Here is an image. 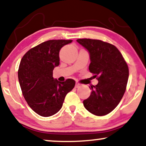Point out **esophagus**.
<instances>
[{"mask_svg":"<svg viewBox=\"0 0 146 146\" xmlns=\"http://www.w3.org/2000/svg\"><path fill=\"white\" fill-rule=\"evenodd\" d=\"M81 86V84H80L79 83H77V82H76L75 83V88H79Z\"/></svg>","mask_w":146,"mask_h":146,"instance_id":"1","label":"esophagus"}]
</instances>
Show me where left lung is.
Masks as SVG:
<instances>
[{
    "instance_id": "obj_1",
    "label": "left lung",
    "mask_w": 146,
    "mask_h": 146,
    "mask_svg": "<svg viewBox=\"0 0 146 146\" xmlns=\"http://www.w3.org/2000/svg\"><path fill=\"white\" fill-rule=\"evenodd\" d=\"M77 42L89 52V69L98 83L92 85L91 95L83 100L85 108L96 116L112 112L126 91L129 69L116 47L109 43L92 39H78Z\"/></svg>"
}]
</instances>
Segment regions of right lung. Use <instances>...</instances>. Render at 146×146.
Listing matches in <instances>:
<instances>
[{
  "instance_id": "right-lung-1",
  "label": "right lung",
  "mask_w": 146,
  "mask_h": 146,
  "mask_svg": "<svg viewBox=\"0 0 146 146\" xmlns=\"http://www.w3.org/2000/svg\"><path fill=\"white\" fill-rule=\"evenodd\" d=\"M72 40H52L30 49L20 61L18 71L22 94L30 108L42 116L56 114L66 94L75 85L73 79L60 82L53 77L59 65V51Z\"/></svg>"
}]
</instances>
